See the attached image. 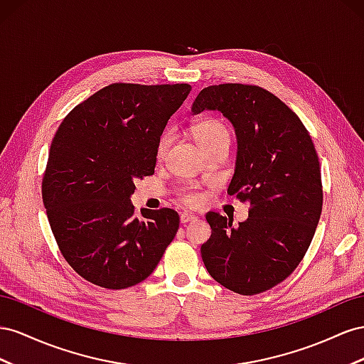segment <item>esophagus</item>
Wrapping results in <instances>:
<instances>
[{
  "instance_id": "1",
  "label": "esophagus",
  "mask_w": 364,
  "mask_h": 364,
  "mask_svg": "<svg viewBox=\"0 0 364 364\" xmlns=\"http://www.w3.org/2000/svg\"><path fill=\"white\" fill-rule=\"evenodd\" d=\"M195 220H196V216H195V215H191V213H181V215H180V221H181V224H188V223L195 221Z\"/></svg>"
}]
</instances>
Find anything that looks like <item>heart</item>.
Here are the masks:
<instances>
[{
  "label": "heart",
  "mask_w": 364,
  "mask_h": 364,
  "mask_svg": "<svg viewBox=\"0 0 364 364\" xmlns=\"http://www.w3.org/2000/svg\"><path fill=\"white\" fill-rule=\"evenodd\" d=\"M192 134H193L195 141L198 143L203 149H207L210 146H215V144H221V143L228 144V139H230V134H228L227 127L218 119H204V120L198 122L193 127ZM169 143H171V134L166 132V134H163L160 141H159V146H157L159 157H163L166 149H168V146H169ZM183 201L189 205H196L203 201V195L195 192V191L186 192L183 195Z\"/></svg>",
  "instance_id": "obj_1"
}]
</instances>
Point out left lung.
<instances>
[{"label":"left lung","instance_id":"8db88e82","mask_svg":"<svg viewBox=\"0 0 364 364\" xmlns=\"http://www.w3.org/2000/svg\"><path fill=\"white\" fill-rule=\"evenodd\" d=\"M220 111L236 134L227 193L250 203L245 221L209 212L201 257L218 284L244 296L280 284L302 261L320 220L323 192L316 148L304 123L272 92L223 84L200 91L192 114Z\"/></svg>","mask_w":364,"mask_h":364}]
</instances>
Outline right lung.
Returning <instances> with one entry per match:
<instances>
[{
	"label": "right lung",
	"instance_id": "1",
	"mask_svg": "<svg viewBox=\"0 0 364 364\" xmlns=\"http://www.w3.org/2000/svg\"><path fill=\"white\" fill-rule=\"evenodd\" d=\"M189 84H112L60 123L43 200L59 250L88 282L123 289L146 279L180 225L172 209L134 215L136 181L154 173L157 146Z\"/></svg>",
	"mask_w": 364,
	"mask_h": 364
}]
</instances>
